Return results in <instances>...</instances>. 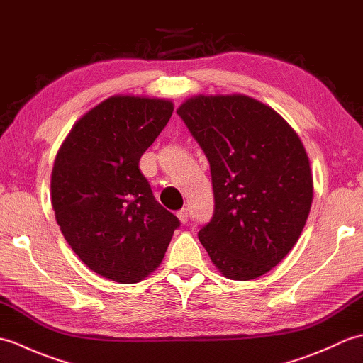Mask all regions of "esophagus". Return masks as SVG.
I'll return each mask as SVG.
<instances>
[{
  "label": "esophagus",
  "mask_w": 363,
  "mask_h": 363,
  "mask_svg": "<svg viewBox=\"0 0 363 363\" xmlns=\"http://www.w3.org/2000/svg\"><path fill=\"white\" fill-rule=\"evenodd\" d=\"M176 215H177V218H179L182 225H186V223L189 221V211L187 209H181Z\"/></svg>",
  "instance_id": "1"
}]
</instances>
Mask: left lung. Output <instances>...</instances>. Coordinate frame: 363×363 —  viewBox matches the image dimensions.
Returning <instances> with one entry per match:
<instances>
[{
  "label": "left lung",
  "instance_id": "obj_1",
  "mask_svg": "<svg viewBox=\"0 0 363 363\" xmlns=\"http://www.w3.org/2000/svg\"><path fill=\"white\" fill-rule=\"evenodd\" d=\"M176 112L211 164L215 211L199 242L228 279H256L287 256L309 217L304 145L273 107L243 94L195 95Z\"/></svg>",
  "mask_w": 363,
  "mask_h": 363
}]
</instances>
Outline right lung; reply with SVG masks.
Wrapping results in <instances>:
<instances>
[{"label": "right lung", "mask_w": 363, "mask_h": 363, "mask_svg": "<svg viewBox=\"0 0 363 363\" xmlns=\"http://www.w3.org/2000/svg\"><path fill=\"white\" fill-rule=\"evenodd\" d=\"M173 109L165 98L109 96L74 123L54 159L51 204L60 233L91 272L113 282L148 277L179 226L138 168Z\"/></svg>", "instance_id": "obj_1"}]
</instances>
